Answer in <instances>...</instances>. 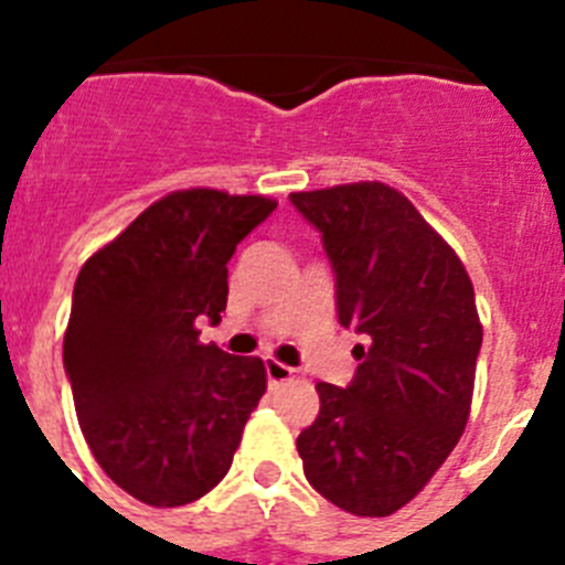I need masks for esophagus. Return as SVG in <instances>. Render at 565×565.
Instances as JSON below:
<instances>
[{
	"instance_id": "esophagus-1",
	"label": "esophagus",
	"mask_w": 565,
	"mask_h": 565,
	"mask_svg": "<svg viewBox=\"0 0 565 565\" xmlns=\"http://www.w3.org/2000/svg\"><path fill=\"white\" fill-rule=\"evenodd\" d=\"M294 367H288V364L277 362V359H266V376H268V384H282L288 382V379H294Z\"/></svg>"
}]
</instances>
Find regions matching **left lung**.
I'll return each instance as SVG.
<instances>
[{
    "label": "left lung",
    "mask_w": 565,
    "mask_h": 565,
    "mask_svg": "<svg viewBox=\"0 0 565 565\" xmlns=\"http://www.w3.org/2000/svg\"><path fill=\"white\" fill-rule=\"evenodd\" d=\"M337 274L339 326L362 333L348 387L319 382L299 433L306 478L333 507L393 515L436 476L472 404L483 328L458 254L379 181L294 192Z\"/></svg>",
    "instance_id": "obj_1"
}]
</instances>
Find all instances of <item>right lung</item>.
Returning <instances> with one entry per match:
<instances>
[{"instance_id":"1","label":"right lung","mask_w":565,"mask_h":565,"mask_svg":"<svg viewBox=\"0 0 565 565\" xmlns=\"http://www.w3.org/2000/svg\"><path fill=\"white\" fill-rule=\"evenodd\" d=\"M274 209L263 194L172 192L78 271L64 333L78 424L104 472L149 507L217 487L266 393L263 359L203 344L194 319L221 322L226 263Z\"/></svg>"}]
</instances>
